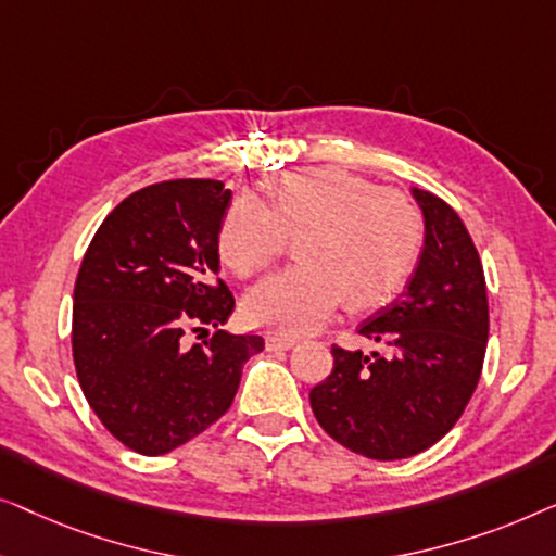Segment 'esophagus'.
<instances>
[{"mask_svg":"<svg viewBox=\"0 0 556 556\" xmlns=\"http://www.w3.org/2000/svg\"><path fill=\"white\" fill-rule=\"evenodd\" d=\"M296 338H287V334H269L267 350H292L296 345Z\"/></svg>","mask_w":556,"mask_h":556,"instance_id":"esophagus-1","label":"esophagus"}]
</instances>
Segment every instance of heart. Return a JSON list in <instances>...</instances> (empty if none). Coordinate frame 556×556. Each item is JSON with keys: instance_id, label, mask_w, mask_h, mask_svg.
<instances>
[{"instance_id": "1", "label": "heart", "mask_w": 556, "mask_h": 556, "mask_svg": "<svg viewBox=\"0 0 556 556\" xmlns=\"http://www.w3.org/2000/svg\"><path fill=\"white\" fill-rule=\"evenodd\" d=\"M285 233H302V264L249 289L244 317L302 334L330 319L348 296L355 309L393 300L418 264L424 218L408 197L350 170H294L271 181L267 203L241 197L226 208L218 254L233 275L249 277L277 260Z\"/></svg>"}]
</instances>
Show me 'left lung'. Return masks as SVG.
<instances>
[{"instance_id":"1","label":"left lung","mask_w":556,"mask_h":556,"mask_svg":"<svg viewBox=\"0 0 556 556\" xmlns=\"http://www.w3.org/2000/svg\"><path fill=\"white\" fill-rule=\"evenodd\" d=\"M424 249L405 292L363 319L378 350L334 345V367L309 390L319 426L375 460L410 458L451 431L481 378L489 340L486 279L464 222L431 191L410 189Z\"/></svg>"}]
</instances>
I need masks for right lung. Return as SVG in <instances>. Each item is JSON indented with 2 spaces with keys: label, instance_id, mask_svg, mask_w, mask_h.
I'll list each match as a JSON object with an SVG mask.
<instances>
[{
  "label": "right lung",
  "instance_id": "obj_1",
  "mask_svg": "<svg viewBox=\"0 0 556 556\" xmlns=\"http://www.w3.org/2000/svg\"><path fill=\"white\" fill-rule=\"evenodd\" d=\"M222 181L178 178L140 189L92 237L73 294V357L90 408L143 456L189 443L229 410L260 334L219 330L189 349L182 332L233 312L218 279Z\"/></svg>",
  "mask_w": 556,
  "mask_h": 556
}]
</instances>
